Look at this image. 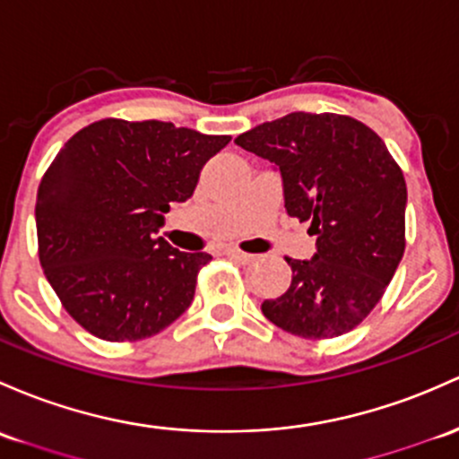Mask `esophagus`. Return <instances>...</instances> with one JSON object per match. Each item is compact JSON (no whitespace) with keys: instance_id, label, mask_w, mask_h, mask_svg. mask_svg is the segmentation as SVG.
Wrapping results in <instances>:
<instances>
[{"instance_id":"esophagus-1","label":"esophagus","mask_w":459,"mask_h":459,"mask_svg":"<svg viewBox=\"0 0 459 459\" xmlns=\"http://www.w3.org/2000/svg\"><path fill=\"white\" fill-rule=\"evenodd\" d=\"M225 255H230V258L238 260V263H243V264L254 263V258H255L254 254H245V251H240V249H236V247H228V249H225Z\"/></svg>"}]
</instances>
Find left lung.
<instances>
[{
	"label": "left lung",
	"instance_id": "left-lung-1",
	"mask_svg": "<svg viewBox=\"0 0 459 459\" xmlns=\"http://www.w3.org/2000/svg\"><path fill=\"white\" fill-rule=\"evenodd\" d=\"M282 175L284 208L317 236L310 260L287 258V293L264 299L275 326L333 339L368 317L405 251L407 186L385 142L339 113L295 111L236 137Z\"/></svg>",
	"mask_w": 459,
	"mask_h": 459
}]
</instances>
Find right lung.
Returning <instances> with one entry per match:
<instances>
[{"label":"right lung","mask_w":459,"mask_h":459,"mask_svg":"<svg viewBox=\"0 0 459 459\" xmlns=\"http://www.w3.org/2000/svg\"><path fill=\"white\" fill-rule=\"evenodd\" d=\"M230 135L172 122L107 117L65 142L37 192L39 260L63 308L93 337L137 342L192 304L205 251H179L157 231L190 199Z\"/></svg>","instance_id":"1"}]
</instances>
